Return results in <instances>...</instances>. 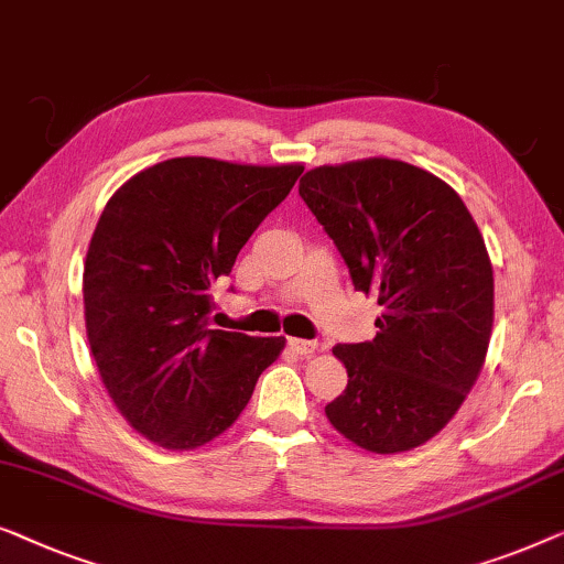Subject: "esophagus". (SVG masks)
<instances>
[{
    "mask_svg": "<svg viewBox=\"0 0 564 564\" xmlns=\"http://www.w3.org/2000/svg\"><path fill=\"white\" fill-rule=\"evenodd\" d=\"M289 347L296 355H304V358H308V355H314L316 352V343H312V339H296V337H291L289 339Z\"/></svg>",
    "mask_w": 564,
    "mask_h": 564,
    "instance_id": "1",
    "label": "esophagus"
}]
</instances>
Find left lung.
Wrapping results in <instances>:
<instances>
[{"instance_id":"1","label":"left lung","mask_w":564,"mask_h":564,"mask_svg":"<svg viewBox=\"0 0 564 564\" xmlns=\"http://www.w3.org/2000/svg\"><path fill=\"white\" fill-rule=\"evenodd\" d=\"M299 194L355 291L383 306L370 343L332 350L347 388L324 414L376 455L414 449L449 424L486 362L494 265L480 229L455 188L393 158L319 165Z\"/></svg>"}]
</instances>
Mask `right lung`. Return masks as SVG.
<instances>
[{
  "label": "right lung",
  "instance_id": "obj_1",
  "mask_svg": "<svg viewBox=\"0 0 564 564\" xmlns=\"http://www.w3.org/2000/svg\"><path fill=\"white\" fill-rule=\"evenodd\" d=\"M301 171L171 158L101 212L84 263L86 337L117 411L158 447L217 440L283 352V337L209 329V291Z\"/></svg>",
  "mask_w": 564,
  "mask_h": 564
}]
</instances>
